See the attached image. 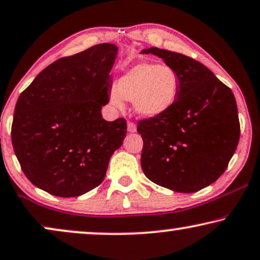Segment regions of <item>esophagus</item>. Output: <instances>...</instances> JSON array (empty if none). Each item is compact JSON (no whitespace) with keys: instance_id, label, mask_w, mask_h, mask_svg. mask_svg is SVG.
<instances>
[{"instance_id":"1","label":"esophagus","mask_w":260,"mask_h":260,"mask_svg":"<svg viewBox=\"0 0 260 260\" xmlns=\"http://www.w3.org/2000/svg\"><path fill=\"white\" fill-rule=\"evenodd\" d=\"M127 129H128L129 133H135L137 132V125L133 122H128L127 123Z\"/></svg>"}]
</instances>
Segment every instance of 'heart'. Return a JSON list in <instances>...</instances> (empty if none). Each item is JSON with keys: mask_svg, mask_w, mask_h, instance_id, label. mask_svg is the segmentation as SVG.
<instances>
[{"mask_svg": "<svg viewBox=\"0 0 260 260\" xmlns=\"http://www.w3.org/2000/svg\"><path fill=\"white\" fill-rule=\"evenodd\" d=\"M180 94V78L168 64L139 62L120 76L111 90V102L122 108L132 101L135 114L144 119H155L170 112Z\"/></svg>", "mask_w": 260, "mask_h": 260, "instance_id": "obj_1", "label": "heart"}]
</instances>
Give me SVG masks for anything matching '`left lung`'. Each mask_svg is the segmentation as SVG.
Instances as JSON below:
<instances>
[{
    "mask_svg": "<svg viewBox=\"0 0 260 260\" xmlns=\"http://www.w3.org/2000/svg\"><path fill=\"white\" fill-rule=\"evenodd\" d=\"M141 54L162 58L180 78L173 108L139 122L142 171L174 192H198L224 173L236 152L240 125L235 95L206 66L184 54L158 47Z\"/></svg>",
    "mask_w": 260,
    "mask_h": 260,
    "instance_id": "1",
    "label": "left lung"
}]
</instances>
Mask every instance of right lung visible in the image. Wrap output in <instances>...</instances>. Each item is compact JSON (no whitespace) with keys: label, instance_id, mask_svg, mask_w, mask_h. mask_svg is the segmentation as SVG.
<instances>
[{"label":"right lung","instance_id":"right-lung-1","mask_svg":"<svg viewBox=\"0 0 260 260\" xmlns=\"http://www.w3.org/2000/svg\"><path fill=\"white\" fill-rule=\"evenodd\" d=\"M119 48L101 43L58 58L17 99L12 127L14 152L25 177L50 194L71 198L105 179L121 147L127 122L107 121L111 71Z\"/></svg>","mask_w":260,"mask_h":260}]
</instances>
